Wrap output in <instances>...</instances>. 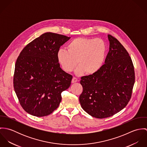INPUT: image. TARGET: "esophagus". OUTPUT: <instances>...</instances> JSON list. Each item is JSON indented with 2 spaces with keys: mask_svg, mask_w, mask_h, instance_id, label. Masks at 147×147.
Returning <instances> with one entry per match:
<instances>
[{
  "mask_svg": "<svg viewBox=\"0 0 147 147\" xmlns=\"http://www.w3.org/2000/svg\"><path fill=\"white\" fill-rule=\"evenodd\" d=\"M77 82H78L77 78L74 77V78H72V83H76Z\"/></svg>",
  "mask_w": 147,
  "mask_h": 147,
  "instance_id": "34e87169",
  "label": "esophagus"
}]
</instances>
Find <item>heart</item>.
<instances>
[{
  "label": "heart",
  "instance_id": "heart-1",
  "mask_svg": "<svg viewBox=\"0 0 147 147\" xmlns=\"http://www.w3.org/2000/svg\"><path fill=\"white\" fill-rule=\"evenodd\" d=\"M67 50L60 49L57 53L58 62L64 71L76 70L78 75H94L103 67L106 61L107 47L101 38L79 37L72 40L67 46Z\"/></svg>",
  "mask_w": 147,
  "mask_h": 147
}]
</instances>
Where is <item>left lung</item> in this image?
<instances>
[{"instance_id": "left-lung-1", "label": "left lung", "mask_w": 147, "mask_h": 147, "mask_svg": "<svg viewBox=\"0 0 147 147\" xmlns=\"http://www.w3.org/2000/svg\"><path fill=\"white\" fill-rule=\"evenodd\" d=\"M107 37L110 45L105 64L98 72L83 76L80 80L82 107L100 119L113 116L126 107L135 83L134 65L128 52L115 38Z\"/></svg>"}]
</instances>
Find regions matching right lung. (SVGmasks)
<instances>
[{
	"instance_id": "1",
	"label": "right lung",
	"mask_w": 147,
	"mask_h": 147,
	"mask_svg": "<svg viewBox=\"0 0 147 147\" xmlns=\"http://www.w3.org/2000/svg\"><path fill=\"white\" fill-rule=\"evenodd\" d=\"M71 37L47 32L28 44L15 64L13 86L24 110L33 116H47L56 110L72 76L60 67L57 53Z\"/></svg>"
}]
</instances>
